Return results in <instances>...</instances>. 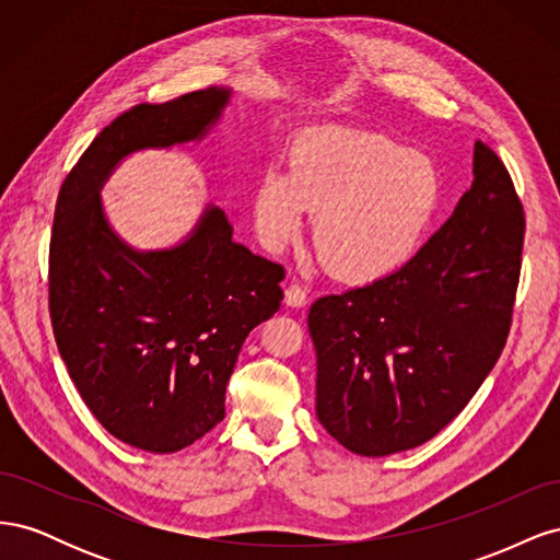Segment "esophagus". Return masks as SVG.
Segmentation results:
<instances>
[{"instance_id":"34e87169","label":"esophagus","mask_w":560,"mask_h":560,"mask_svg":"<svg viewBox=\"0 0 560 560\" xmlns=\"http://www.w3.org/2000/svg\"><path fill=\"white\" fill-rule=\"evenodd\" d=\"M306 301H308V296H306V292H303L301 284L292 282V284L284 290V303H287V306H290V308L306 306Z\"/></svg>"}]
</instances>
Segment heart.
Segmentation results:
<instances>
[{
    "instance_id": "heart-1",
    "label": "heart",
    "mask_w": 560,
    "mask_h": 560,
    "mask_svg": "<svg viewBox=\"0 0 560 560\" xmlns=\"http://www.w3.org/2000/svg\"><path fill=\"white\" fill-rule=\"evenodd\" d=\"M444 200L432 156L378 132L317 128L290 149L287 171L270 165L254 189V229L264 247L296 238L315 212L322 261L346 282H374L409 264Z\"/></svg>"
}]
</instances>
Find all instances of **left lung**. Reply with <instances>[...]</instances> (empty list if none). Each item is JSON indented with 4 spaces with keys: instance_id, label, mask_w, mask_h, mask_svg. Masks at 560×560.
<instances>
[{
    "instance_id": "left-lung-1",
    "label": "left lung",
    "mask_w": 560,
    "mask_h": 560,
    "mask_svg": "<svg viewBox=\"0 0 560 560\" xmlns=\"http://www.w3.org/2000/svg\"><path fill=\"white\" fill-rule=\"evenodd\" d=\"M471 175L448 222L409 264L311 306L315 411L352 453L381 457L425 444L465 409L504 348L523 208L481 140Z\"/></svg>"
}]
</instances>
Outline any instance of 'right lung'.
Instances as JSON below:
<instances>
[{
  "instance_id": "obj_1",
  "label": "right lung",
  "mask_w": 560,
  "mask_h": 560,
  "mask_svg": "<svg viewBox=\"0 0 560 560\" xmlns=\"http://www.w3.org/2000/svg\"><path fill=\"white\" fill-rule=\"evenodd\" d=\"M231 97L208 89L132 107L97 135L58 196L48 306L60 358L100 425L149 453L191 446L224 418L235 360L280 311L284 270L235 243L217 206L179 243L135 247L112 226L103 189L132 154L200 144Z\"/></svg>"
}]
</instances>
